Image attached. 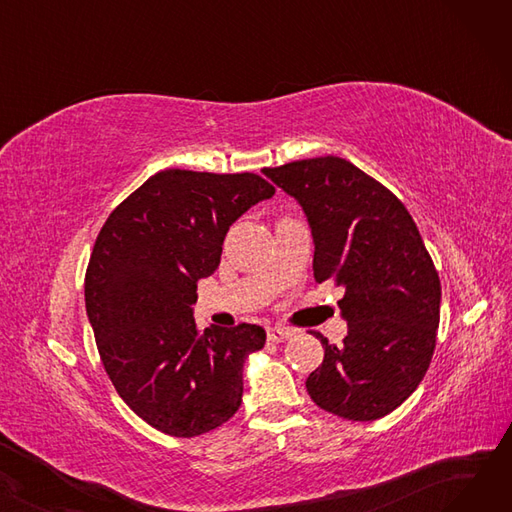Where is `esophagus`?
I'll return each instance as SVG.
<instances>
[{
	"label": "esophagus",
	"instance_id": "obj_1",
	"mask_svg": "<svg viewBox=\"0 0 512 512\" xmlns=\"http://www.w3.org/2000/svg\"><path fill=\"white\" fill-rule=\"evenodd\" d=\"M292 334H294V332L288 330V328H284V326H270V328H267V340H272V342H284V340H288Z\"/></svg>",
	"mask_w": 512,
	"mask_h": 512
}]
</instances>
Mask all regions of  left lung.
Listing matches in <instances>:
<instances>
[{
    "label": "left lung",
    "mask_w": 512,
    "mask_h": 512,
    "mask_svg": "<svg viewBox=\"0 0 512 512\" xmlns=\"http://www.w3.org/2000/svg\"><path fill=\"white\" fill-rule=\"evenodd\" d=\"M297 199L315 242L313 278L344 288L348 334L307 378L317 407L373 421L400 407L432 363L440 278L407 207L351 161L326 155L263 168Z\"/></svg>",
    "instance_id": "obj_1"
}]
</instances>
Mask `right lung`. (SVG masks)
I'll return each instance as SVG.
<instances>
[{
    "label": "right lung",
    "mask_w": 512,
    "mask_h": 512,
    "mask_svg": "<svg viewBox=\"0 0 512 512\" xmlns=\"http://www.w3.org/2000/svg\"><path fill=\"white\" fill-rule=\"evenodd\" d=\"M276 188L265 178L161 170L105 220L85 274L101 363L126 405L157 432L195 438L242 402V365L265 344L253 324L193 317L197 282L220 265L228 228Z\"/></svg>",
    "instance_id": "obj_1"
}]
</instances>
